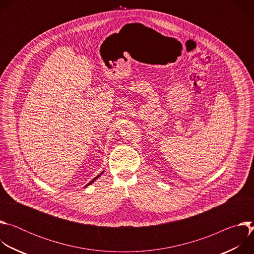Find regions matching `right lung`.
I'll use <instances>...</instances> for the list:
<instances>
[{"instance_id":"right-lung-1","label":"right lung","mask_w":254,"mask_h":254,"mask_svg":"<svg viewBox=\"0 0 254 254\" xmlns=\"http://www.w3.org/2000/svg\"><path fill=\"white\" fill-rule=\"evenodd\" d=\"M103 172H104V171H103ZM103 172H101V173H100V174H99V175H98V176H96V177H95V178H94V179H92V180H91V181H90V182H89V183H88V184H87V185H86V186H89V185H91V184H92V183H93V182H95V180H96V179H97V178H98V177H100V176H101V175H102V174H103ZM86 186H85V187H86Z\"/></svg>"}]
</instances>
